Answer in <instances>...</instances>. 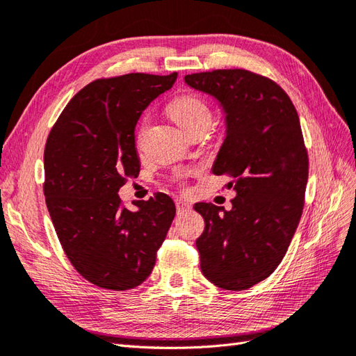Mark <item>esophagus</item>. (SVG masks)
<instances>
[{
	"instance_id": "obj_1",
	"label": "esophagus",
	"mask_w": 356,
	"mask_h": 356,
	"mask_svg": "<svg viewBox=\"0 0 356 356\" xmlns=\"http://www.w3.org/2000/svg\"><path fill=\"white\" fill-rule=\"evenodd\" d=\"M175 205H177L178 213H183V211H187L188 209H191V204H188V202L184 201V200H177V201H175Z\"/></svg>"
}]
</instances>
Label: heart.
Wrapping results in <instances>:
<instances>
[{
  "mask_svg": "<svg viewBox=\"0 0 356 356\" xmlns=\"http://www.w3.org/2000/svg\"><path fill=\"white\" fill-rule=\"evenodd\" d=\"M169 111L173 120L186 132H191L201 124H210L211 120V109L207 100L195 92L177 97L170 104Z\"/></svg>",
  "mask_w": 356,
  "mask_h": 356,
  "instance_id": "1",
  "label": "heart"
}]
</instances>
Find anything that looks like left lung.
<instances>
[{
	"mask_svg": "<svg viewBox=\"0 0 356 356\" xmlns=\"http://www.w3.org/2000/svg\"><path fill=\"white\" fill-rule=\"evenodd\" d=\"M184 81L224 109L227 137L213 173L230 177L228 188L236 191L230 211L195 204L205 222L196 239L201 271L222 289H248L279 266L302 218L309 160L298 114L280 85L248 70L204 71Z\"/></svg>",
	"mask_w": 356,
	"mask_h": 356,
	"instance_id": "obj_1",
	"label": "left lung"
}]
</instances>
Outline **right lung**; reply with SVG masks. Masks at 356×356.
Returning <instances> with one entry per match:
<instances>
[{
	"label": "right lung",
	"mask_w": 356,
	"mask_h": 356,
	"mask_svg": "<svg viewBox=\"0 0 356 356\" xmlns=\"http://www.w3.org/2000/svg\"><path fill=\"white\" fill-rule=\"evenodd\" d=\"M178 73L97 79L68 102L44 151V195L58 239L92 285L128 291L152 273L175 204L155 193L131 211L118 191L140 173L136 124Z\"/></svg>",
	"instance_id": "add662e5"
}]
</instances>
